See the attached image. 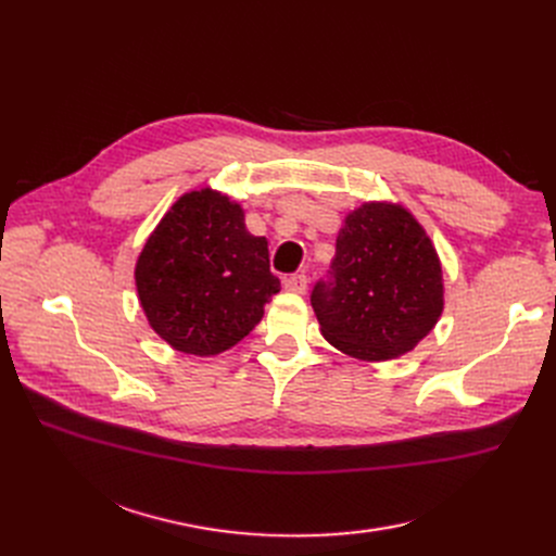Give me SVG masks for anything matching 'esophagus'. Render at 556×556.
Masks as SVG:
<instances>
[{"mask_svg":"<svg viewBox=\"0 0 556 556\" xmlns=\"http://www.w3.org/2000/svg\"><path fill=\"white\" fill-rule=\"evenodd\" d=\"M282 285H285L287 292L305 294V289H307V276H305V274H292V276H287V278L282 280Z\"/></svg>","mask_w":556,"mask_h":556,"instance_id":"1","label":"esophagus"}]
</instances>
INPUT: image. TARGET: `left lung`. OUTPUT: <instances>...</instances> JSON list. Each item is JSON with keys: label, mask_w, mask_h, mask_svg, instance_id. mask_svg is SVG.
<instances>
[{"label": "left lung", "mask_w": 556, "mask_h": 556, "mask_svg": "<svg viewBox=\"0 0 556 556\" xmlns=\"http://www.w3.org/2000/svg\"><path fill=\"white\" fill-rule=\"evenodd\" d=\"M309 301L334 349L364 362L393 359L439 321L441 262L409 210L368 201L343 219L328 278Z\"/></svg>", "instance_id": "1"}]
</instances>
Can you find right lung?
<instances>
[{
	"label": "right lung",
	"instance_id": "obj_1",
	"mask_svg": "<svg viewBox=\"0 0 556 556\" xmlns=\"http://www.w3.org/2000/svg\"><path fill=\"white\" fill-rule=\"evenodd\" d=\"M136 287L149 326L172 349L210 357L260 324L280 280L267 237L247 230L242 205L203 188L182 194L149 235Z\"/></svg>",
	"mask_w": 556,
	"mask_h": 556
}]
</instances>
